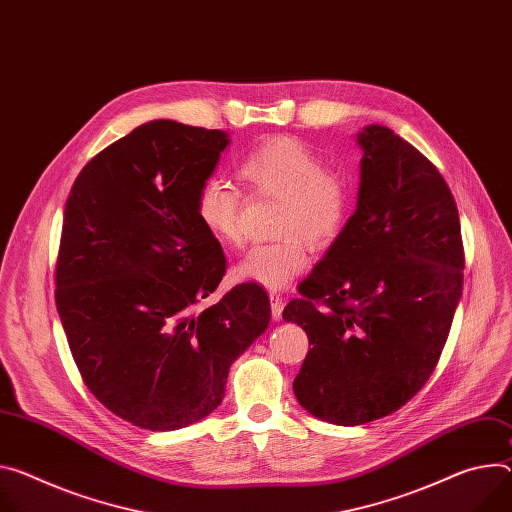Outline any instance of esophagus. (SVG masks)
Instances as JSON below:
<instances>
[{"label":"esophagus","mask_w":512,"mask_h":512,"mask_svg":"<svg viewBox=\"0 0 512 512\" xmlns=\"http://www.w3.org/2000/svg\"><path fill=\"white\" fill-rule=\"evenodd\" d=\"M269 302H271V316L273 320H280L284 312V300L277 292H269Z\"/></svg>","instance_id":"obj_1"}]
</instances>
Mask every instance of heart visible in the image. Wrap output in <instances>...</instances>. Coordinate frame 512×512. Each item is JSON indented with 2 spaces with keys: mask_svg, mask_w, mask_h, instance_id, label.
<instances>
[{
  "mask_svg": "<svg viewBox=\"0 0 512 512\" xmlns=\"http://www.w3.org/2000/svg\"><path fill=\"white\" fill-rule=\"evenodd\" d=\"M241 177L257 194L280 198L271 243L253 245L232 269L237 282L282 290L308 267L304 241L324 247L337 239L347 212L345 181L324 169L316 151L290 136H277L251 149L239 163ZM196 216L208 235L224 245L241 243V192L222 177L200 183L194 200Z\"/></svg>",
  "mask_w": 512,
  "mask_h": 512,
  "instance_id": "1",
  "label": "heart"
}]
</instances>
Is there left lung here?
<instances>
[{"instance_id": "left-lung-1", "label": "left lung", "mask_w": 512, "mask_h": 512, "mask_svg": "<svg viewBox=\"0 0 512 512\" xmlns=\"http://www.w3.org/2000/svg\"><path fill=\"white\" fill-rule=\"evenodd\" d=\"M355 138V212L282 314L312 345L294 380L300 406L341 427L388 416L425 386L463 288L459 214L437 167L386 126Z\"/></svg>"}]
</instances>
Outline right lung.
Listing matches in <instances>:
<instances>
[{"label":"right lung","mask_w":512,"mask_h":512,"mask_svg":"<svg viewBox=\"0 0 512 512\" xmlns=\"http://www.w3.org/2000/svg\"><path fill=\"white\" fill-rule=\"evenodd\" d=\"M228 145L224 130L151 120L91 159L67 198L57 312L89 392L134 427L202 421L269 327L257 284L196 312L226 259L194 200Z\"/></svg>","instance_id":"add662e5"}]
</instances>
